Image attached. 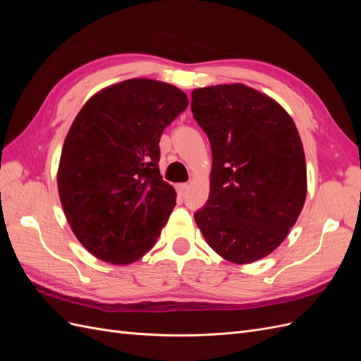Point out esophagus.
<instances>
[{"mask_svg": "<svg viewBox=\"0 0 361 361\" xmlns=\"http://www.w3.org/2000/svg\"><path fill=\"white\" fill-rule=\"evenodd\" d=\"M176 190H178L179 195H183L185 191L188 190V183H178V185H176Z\"/></svg>", "mask_w": 361, "mask_h": 361, "instance_id": "esophagus-1", "label": "esophagus"}]
</instances>
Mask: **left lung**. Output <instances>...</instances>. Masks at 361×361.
Here are the masks:
<instances>
[{"label": "left lung", "mask_w": 361, "mask_h": 361, "mask_svg": "<svg viewBox=\"0 0 361 361\" xmlns=\"http://www.w3.org/2000/svg\"><path fill=\"white\" fill-rule=\"evenodd\" d=\"M191 111L209 138V199L194 214L206 243L232 264L272 253L297 223L307 169L292 117L272 97L244 84L202 87Z\"/></svg>", "instance_id": "left-lung-1"}]
</instances>
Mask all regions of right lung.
<instances>
[{"label":"right lung","mask_w":361,"mask_h":361,"mask_svg":"<svg viewBox=\"0 0 361 361\" xmlns=\"http://www.w3.org/2000/svg\"><path fill=\"white\" fill-rule=\"evenodd\" d=\"M187 106L178 87L133 78L93 94L75 117L59 195L73 235L94 257L129 265L155 245L176 204L159 173V138Z\"/></svg>","instance_id":"right-lung-1"}]
</instances>
